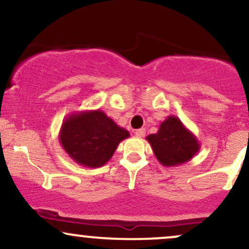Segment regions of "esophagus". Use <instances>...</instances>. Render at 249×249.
Wrapping results in <instances>:
<instances>
[{
	"mask_svg": "<svg viewBox=\"0 0 249 249\" xmlns=\"http://www.w3.org/2000/svg\"><path fill=\"white\" fill-rule=\"evenodd\" d=\"M134 133H136V136L139 137V138H142L146 132H145V128H139V130H137Z\"/></svg>",
	"mask_w": 249,
	"mask_h": 249,
	"instance_id": "1",
	"label": "esophagus"
}]
</instances>
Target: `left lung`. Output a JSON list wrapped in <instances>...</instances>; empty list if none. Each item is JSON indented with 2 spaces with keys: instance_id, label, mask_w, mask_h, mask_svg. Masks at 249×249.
<instances>
[{
  "instance_id": "1",
  "label": "left lung",
  "mask_w": 249,
  "mask_h": 249,
  "mask_svg": "<svg viewBox=\"0 0 249 249\" xmlns=\"http://www.w3.org/2000/svg\"><path fill=\"white\" fill-rule=\"evenodd\" d=\"M154 156L164 166L185 164L199 152L196 137L182 124L177 116H168L161 123L157 133L146 137Z\"/></svg>"
}]
</instances>
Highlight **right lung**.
<instances>
[{
  "label": "right lung",
  "mask_w": 249,
  "mask_h": 249,
  "mask_svg": "<svg viewBox=\"0 0 249 249\" xmlns=\"http://www.w3.org/2000/svg\"><path fill=\"white\" fill-rule=\"evenodd\" d=\"M130 137L101 110L71 113L63 122L58 139L62 147L78 165L101 167L110 160L119 142Z\"/></svg>",
  "instance_id": "obj_1"
}]
</instances>
